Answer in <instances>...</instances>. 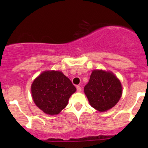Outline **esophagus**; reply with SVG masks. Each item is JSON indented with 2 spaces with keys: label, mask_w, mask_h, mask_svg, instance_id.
<instances>
[{
  "label": "esophagus",
  "mask_w": 148,
  "mask_h": 148,
  "mask_svg": "<svg viewBox=\"0 0 148 148\" xmlns=\"http://www.w3.org/2000/svg\"><path fill=\"white\" fill-rule=\"evenodd\" d=\"M76 90H77L78 92H81V88L79 86H76Z\"/></svg>",
  "instance_id": "1"
}]
</instances>
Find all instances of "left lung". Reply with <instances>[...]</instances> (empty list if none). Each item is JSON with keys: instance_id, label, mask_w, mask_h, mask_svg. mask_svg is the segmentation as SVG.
<instances>
[{"instance_id": "obj_1", "label": "left lung", "mask_w": 148, "mask_h": 148, "mask_svg": "<svg viewBox=\"0 0 148 148\" xmlns=\"http://www.w3.org/2000/svg\"><path fill=\"white\" fill-rule=\"evenodd\" d=\"M84 92L92 107L100 112L111 109L123 94L120 80L111 72L95 69L92 72Z\"/></svg>"}]
</instances>
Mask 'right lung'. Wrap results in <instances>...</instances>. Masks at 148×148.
<instances>
[{"label": "right lung", "mask_w": 148, "mask_h": 148, "mask_svg": "<svg viewBox=\"0 0 148 148\" xmlns=\"http://www.w3.org/2000/svg\"><path fill=\"white\" fill-rule=\"evenodd\" d=\"M76 90L72 81L59 71H45L31 85L32 97L36 106L52 115L58 114L67 106Z\"/></svg>", "instance_id": "add662e5"}]
</instances>
